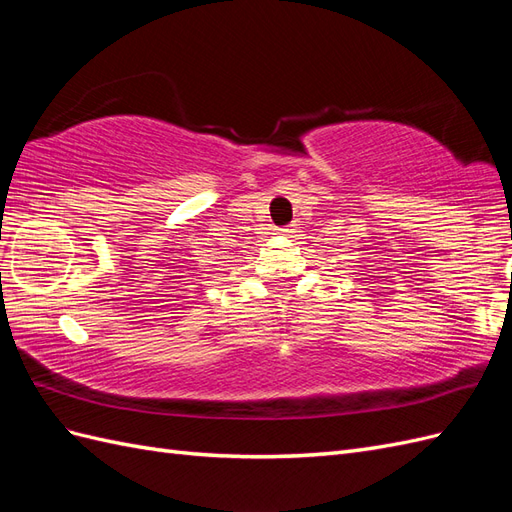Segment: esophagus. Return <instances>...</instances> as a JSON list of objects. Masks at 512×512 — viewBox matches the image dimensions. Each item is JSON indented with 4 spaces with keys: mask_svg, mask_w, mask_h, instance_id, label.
<instances>
[{
    "mask_svg": "<svg viewBox=\"0 0 512 512\" xmlns=\"http://www.w3.org/2000/svg\"><path fill=\"white\" fill-rule=\"evenodd\" d=\"M294 230H297V228H294V224H288V226H284V228H277V232H280V235H286V237H290Z\"/></svg>",
    "mask_w": 512,
    "mask_h": 512,
    "instance_id": "obj_1",
    "label": "esophagus"
}]
</instances>
